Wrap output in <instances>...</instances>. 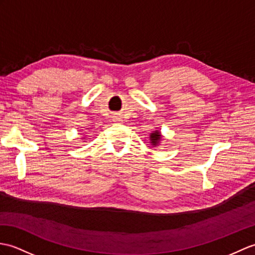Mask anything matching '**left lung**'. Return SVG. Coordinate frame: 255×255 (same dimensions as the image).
I'll return each instance as SVG.
<instances>
[{"label": "left lung", "mask_w": 255, "mask_h": 255, "mask_svg": "<svg viewBox=\"0 0 255 255\" xmlns=\"http://www.w3.org/2000/svg\"><path fill=\"white\" fill-rule=\"evenodd\" d=\"M162 139H163V135H162L161 131H159L158 129L153 130V131L150 133L149 140H150V144H151L152 146H154V147H155V146H158L159 143H161Z\"/></svg>", "instance_id": "8db88e82"}]
</instances>
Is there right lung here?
<instances>
[{"label":"right lung","instance_id":"obj_1","mask_svg":"<svg viewBox=\"0 0 255 255\" xmlns=\"http://www.w3.org/2000/svg\"><path fill=\"white\" fill-rule=\"evenodd\" d=\"M84 139H85V137H84V138H81V140H84ZM84 142H85V141H84Z\"/></svg>","mask_w":255,"mask_h":255}]
</instances>
